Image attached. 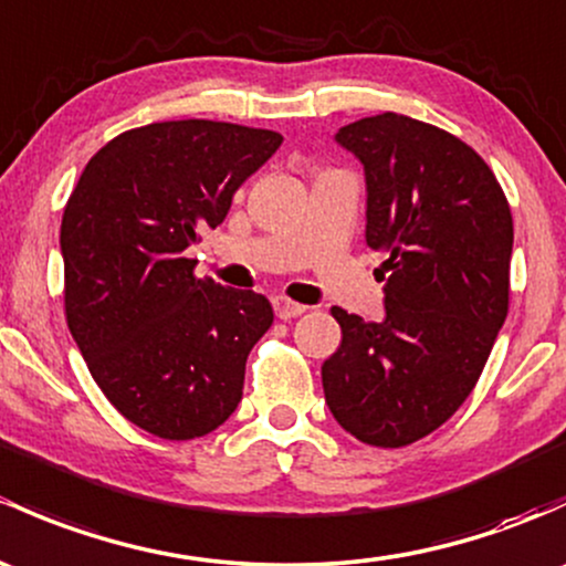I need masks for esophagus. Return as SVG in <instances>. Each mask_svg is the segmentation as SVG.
I'll use <instances>...</instances> for the list:
<instances>
[{
  "mask_svg": "<svg viewBox=\"0 0 566 566\" xmlns=\"http://www.w3.org/2000/svg\"><path fill=\"white\" fill-rule=\"evenodd\" d=\"M273 312H276L279 319H293V317H301V314L306 312V306L284 298V295H276V298H273Z\"/></svg>",
  "mask_w": 566,
  "mask_h": 566,
  "instance_id": "1",
  "label": "esophagus"
}]
</instances>
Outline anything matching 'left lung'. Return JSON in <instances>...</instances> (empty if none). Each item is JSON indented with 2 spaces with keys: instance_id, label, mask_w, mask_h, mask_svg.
<instances>
[{
  "instance_id": "left-lung-1",
  "label": "left lung",
  "mask_w": 566,
  "mask_h": 566,
  "mask_svg": "<svg viewBox=\"0 0 566 566\" xmlns=\"http://www.w3.org/2000/svg\"><path fill=\"white\" fill-rule=\"evenodd\" d=\"M336 140L366 170V243L388 254V284L379 323L331 308L342 344L323 363L325 401L360 442L403 448L483 374L510 308L513 213L485 159L433 124L379 113Z\"/></svg>"
}]
</instances>
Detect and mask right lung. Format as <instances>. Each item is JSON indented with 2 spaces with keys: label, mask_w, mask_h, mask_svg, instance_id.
<instances>
[{
  "label": "right lung",
  "mask_w": 566,
  "mask_h": 566,
  "mask_svg": "<svg viewBox=\"0 0 566 566\" xmlns=\"http://www.w3.org/2000/svg\"><path fill=\"white\" fill-rule=\"evenodd\" d=\"M282 146L273 129L184 118L105 143L62 217L64 317L105 398L159 439L206 437L233 415L273 308L195 276L184 258Z\"/></svg>",
  "instance_id": "add662e5"
}]
</instances>
